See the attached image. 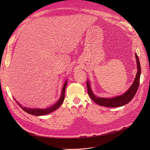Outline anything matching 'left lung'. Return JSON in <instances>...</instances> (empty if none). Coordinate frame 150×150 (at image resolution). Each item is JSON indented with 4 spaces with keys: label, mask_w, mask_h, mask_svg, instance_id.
I'll return each mask as SVG.
<instances>
[{
    "label": "left lung",
    "mask_w": 150,
    "mask_h": 150,
    "mask_svg": "<svg viewBox=\"0 0 150 150\" xmlns=\"http://www.w3.org/2000/svg\"><path fill=\"white\" fill-rule=\"evenodd\" d=\"M137 63V72L135 80L134 81L132 86L122 96L115 97L114 98H100L97 97L95 95H93L92 93L91 88L90 84L88 81H87V88L88 92L89 97L91 98L96 103L101 106H103L106 107H111V108H115V107H119L122 106L126 104H128L129 102L136 95V93L137 91L139 83H140V77L141 74V68L140 65V62L139 59V57L137 54H135Z\"/></svg>",
    "instance_id": "1"
}]
</instances>
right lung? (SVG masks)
<instances>
[{"label":"right lung","instance_id":"1","mask_svg":"<svg viewBox=\"0 0 150 150\" xmlns=\"http://www.w3.org/2000/svg\"><path fill=\"white\" fill-rule=\"evenodd\" d=\"M66 85H67V81H66V83L64 84V86H63V88L62 90V93H61V97L59 98V100L58 101V102L57 103H55L54 105H53V106H50V108H48L47 109H29V108H23L21 105H20L18 101H16L17 104L23 110V111H25L26 112L33 115H45V114H48L55 110L57 109L62 103L63 101L64 100V96H65V90H66Z\"/></svg>","mask_w":150,"mask_h":150}]
</instances>
